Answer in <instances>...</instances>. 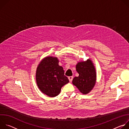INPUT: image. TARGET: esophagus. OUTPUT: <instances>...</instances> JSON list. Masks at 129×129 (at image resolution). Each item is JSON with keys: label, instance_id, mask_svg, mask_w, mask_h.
<instances>
[{"label": "esophagus", "instance_id": "esophagus-1", "mask_svg": "<svg viewBox=\"0 0 129 129\" xmlns=\"http://www.w3.org/2000/svg\"><path fill=\"white\" fill-rule=\"evenodd\" d=\"M73 77L72 76L69 77H68V79H69V82H71L72 81V80H73Z\"/></svg>", "mask_w": 129, "mask_h": 129}]
</instances>
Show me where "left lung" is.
Wrapping results in <instances>:
<instances>
[{
	"instance_id": "1",
	"label": "left lung",
	"mask_w": 129,
	"mask_h": 129,
	"mask_svg": "<svg viewBox=\"0 0 129 129\" xmlns=\"http://www.w3.org/2000/svg\"><path fill=\"white\" fill-rule=\"evenodd\" d=\"M76 70L79 74L72 80V84L76 86L81 93L86 94L94 87L96 79V73L94 66L90 59L80 62L76 65Z\"/></svg>"
}]
</instances>
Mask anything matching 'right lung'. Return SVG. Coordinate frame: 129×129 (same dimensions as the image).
Instances as JSON below:
<instances>
[{
	"instance_id": "obj_1",
	"label": "right lung",
	"mask_w": 129,
	"mask_h": 129,
	"mask_svg": "<svg viewBox=\"0 0 129 129\" xmlns=\"http://www.w3.org/2000/svg\"><path fill=\"white\" fill-rule=\"evenodd\" d=\"M36 82L40 91L49 97H55L61 88L69 83L64 70L59 65L57 57H46L38 65L36 70Z\"/></svg>"
}]
</instances>
